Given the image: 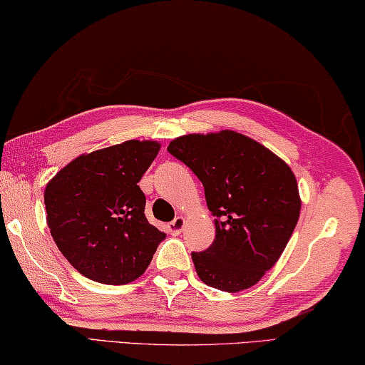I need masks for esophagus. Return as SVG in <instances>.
Returning <instances> with one entry per match:
<instances>
[{
  "label": "esophagus",
  "instance_id": "obj_1",
  "mask_svg": "<svg viewBox=\"0 0 365 365\" xmlns=\"http://www.w3.org/2000/svg\"><path fill=\"white\" fill-rule=\"evenodd\" d=\"M184 225H186V218H184V217H176L168 225V230H170V232H171L173 236H178V235H181V232H182Z\"/></svg>",
  "mask_w": 365,
  "mask_h": 365
}]
</instances>
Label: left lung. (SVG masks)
<instances>
[{"label": "left lung", "mask_w": 365, "mask_h": 365, "mask_svg": "<svg viewBox=\"0 0 365 365\" xmlns=\"http://www.w3.org/2000/svg\"><path fill=\"white\" fill-rule=\"evenodd\" d=\"M168 152L200 179L215 217L212 246L190 254L199 278L226 292L254 286L277 264L299 220L294 173L235 130L178 137Z\"/></svg>", "instance_id": "1"}]
</instances>
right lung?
<instances>
[{"label": "right lung", "instance_id": "1", "mask_svg": "<svg viewBox=\"0 0 365 365\" xmlns=\"http://www.w3.org/2000/svg\"><path fill=\"white\" fill-rule=\"evenodd\" d=\"M160 143L128 140L81 155L45 189L46 223L77 272L103 284H128L150 265L165 232L148 223L140 178Z\"/></svg>", "mask_w": 365, "mask_h": 365}]
</instances>
